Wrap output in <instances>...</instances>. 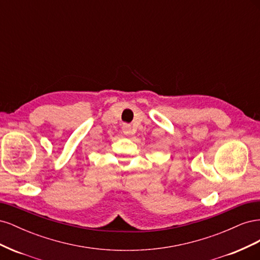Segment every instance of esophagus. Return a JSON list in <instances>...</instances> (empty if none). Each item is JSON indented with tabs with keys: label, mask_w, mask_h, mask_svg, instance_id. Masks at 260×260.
Wrapping results in <instances>:
<instances>
[{
	"label": "esophagus",
	"mask_w": 260,
	"mask_h": 260,
	"mask_svg": "<svg viewBox=\"0 0 260 260\" xmlns=\"http://www.w3.org/2000/svg\"><path fill=\"white\" fill-rule=\"evenodd\" d=\"M121 129H122L123 135H125V136H130L131 135L132 129H131V125L130 124H123Z\"/></svg>",
	"instance_id": "obj_1"
}]
</instances>
